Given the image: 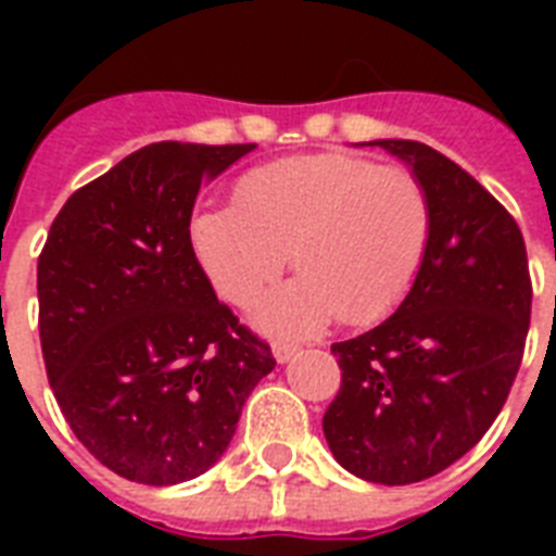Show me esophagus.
I'll use <instances>...</instances> for the list:
<instances>
[{
  "label": "esophagus",
  "mask_w": 556,
  "mask_h": 556,
  "mask_svg": "<svg viewBox=\"0 0 556 556\" xmlns=\"http://www.w3.org/2000/svg\"><path fill=\"white\" fill-rule=\"evenodd\" d=\"M274 357H277L279 364H286V361H291V357L300 352V346L296 343H288V340H274Z\"/></svg>",
  "instance_id": "esophagus-1"
}]
</instances>
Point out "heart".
<instances>
[{
	"instance_id": "b5f03b06",
	"label": "heart",
	"mask_w": 556,
	"mask_h": 556,
	"mask_svg": "<svg viewBox=\"0 0 556 556\" xmlns=\"http://www.w3.org/2000/svg\"><path fill=\"white\" fill-rule=\"evenodd\" d=\"M192 248L236 308H253L286 268L300 274L262 308L274 331L303 334L331 314L371 323L389 314L421 270L432 201L406 167L320 152L251 169L236 204L192 216Z\"/></svg>"
}]
</instances>
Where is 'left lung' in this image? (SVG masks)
Wrapping results in <instances>:
<instances>
[{
    "label": "left lung",
    "instance_id": "1",
    "mask_svg": "<svg viewBox=\"0 0 556 556\" xmlns=\"http://www.w3.org/2000/svg\"><path fill=\"white\" fill-rule=\"evenodd\" d=\"M432 201L421 270L397 312L334 343L340 389L323 415L349 473L413 484L476 447L508 401L531 323L522 230L467 169L418 141H375Z\"/></svg>",
    "mask_w": 556,
    "mask_h": 556
}]
</instances>
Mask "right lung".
<instances>
[{"mask_svg":"<svg viewBox=\"0 0 556 556\" xmlns=\"http://www.w3.org/2000/svg\"><path fill=\"white\" fill-rule=\"evenodd\" d=\"M253 143L161 141L74 190L37 262L48 383L80 444L138 484H178L227 450L277 361L195 260L201 178Z\"/></svg>","mask_w":556,"mask_h":556,"instance_id":"obj_1","label":"right lung"}]
</instances>
